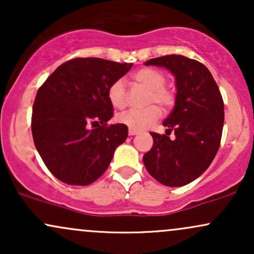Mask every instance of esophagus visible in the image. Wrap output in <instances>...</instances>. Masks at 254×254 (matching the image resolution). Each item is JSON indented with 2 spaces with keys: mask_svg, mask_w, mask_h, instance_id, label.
Instances as JSON below:
<instances>
[{
  "mask_svg": "<svg viewBox=\"0 0 254 254\" xmlns=\"http://www.w3.org/2000/svg\"><path fill=\"white\" fill-rule=\"evenodd\" d=\"M137 133H138V131L132 130V129L129 130V135H130V136H135V135H137Z\"/></svg>",
  "mask_w": 254,
  "mask_h": 254,
  "instance_id": "esophagus-1",
  "label": "esophagus"
}]
</instances>
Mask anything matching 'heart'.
<instances>
[{
    "instance_id": "1",
    "label": "heart",
    "mask_w": 254,
    "mask_h": 254,
    "mask_svg": "<svg viewBox=\"0 0 254 254\" xmlns=\"http://www.w3.org/2000/svg\"><path fill=\"white\" fill-rule=\"evenodd\" d=\"M133 81L139 86L149 90L148 104H157L159 106L170 107L174 101V94L171 89L166 88V77L161 71L151 68H143L132 75ZM109 100L115 109L122 110L127 105V89L122 80L115 81L107 90ZM160 110L156 106H149L144 110H129L121 113L117 119L119 123L127 125L130 129L139 131L149 127L160 117Z\"/></svg>"
}]
</instances>
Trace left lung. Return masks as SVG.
<instances>
[{"label": "left lung", "instance_id": "8db88e82", "mask_svg": "<svg viewBox=\"0 0 254 254\" xmlns=\"http://www.w3.org/2000/svg\"><path fill=\"white\" fill-rule=\"evenodd\" d=\"M162 66L176 78V103L164 121L166 135L150 132L151 149L143 155L147 171L166 186L179 188L202 176L216 155L224 122V105L211 72L204 64L180 55L144 62ZM175 131V137L167 135Z\"/></svg>", "mask_w": 254, "mask_h": 254}]
</instances>
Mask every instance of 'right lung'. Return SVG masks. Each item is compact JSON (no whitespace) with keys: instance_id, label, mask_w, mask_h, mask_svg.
<instances>
[{"instance_id":"1","label":"right lung","mask_w":254,"mask_h":254,"mask_svg":"<svg viewBox=\"0 0 254 254\" xmlns=\"http://www.w3.org/2000/svg\"><path fill=\"white\" fill-rule=\"evenodd\" d=\"M132 63L75 58L61 64L38 89L32 112L34 145L49 171L69 185H89L109 167L127 127L113 117L107 90ZM98 125L95 129L90 126Z\"/></svg>"}]
</instances>
